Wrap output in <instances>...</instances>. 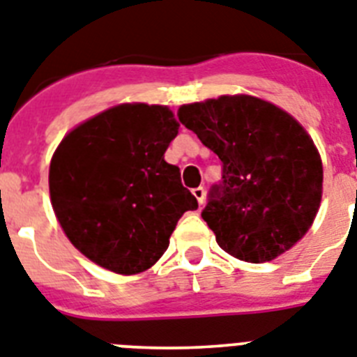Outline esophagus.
Returning a JSON list of instances; mask_svg holds the SVG:
<instances>
[{
    "label": "esophagus",
    "instance_id": "esophagus-1",
    "mask_svg": "<svg viewBox=\"0 0 357 357\" xmlns=\"http://www.w3.org/2000/svg\"><path fill=\"white\" fill-rule=\"evenodd\" d=\"M192 194H194V197L197 199V203H199V205H203V202H205V188H203V187L194 188Z\"/></svg>",
    "mask_w": 357,
    "mask_h": 357
}]
</instances>
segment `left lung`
Here are the masks:
<instances>
[{
    "label": "left lung",
    "mask_w": 357,
    "mask_h": 357,
    "mask_svg": "<svg viewBox=\"0 0 357 357\" xmlns=\"http://www.w3.org/2000/svg\"><path fill=\"white\" fill-rule=\"evenodd\" d=\"M178 118L223 163V181L202 212L218 245L247 263L294 247L323 196L321 155L303 125L248 94L181 105Z\"/></svg>",
    "instance_id": "obj_1"
}]
</instances>
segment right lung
I'll return each instance as SVG.
<instances>
[{
    "mask_svg": "<svg viewBox=\"0 0 357 357\" xmlns=\"http://www.w3.org/2000/svg\"><path fill=\"white\" fill-rule=\"evenodd\" d=\"M179 123L167 105L121 103L74 127L54 151V214L74 247L116 274L149 271L197 199L165 161Z\"/></svg>",
    "mask_w": 357,
    "mask_h": 357,
    "instance_id": "add662e5",
    "label": "right lung"
}]
</instances>
